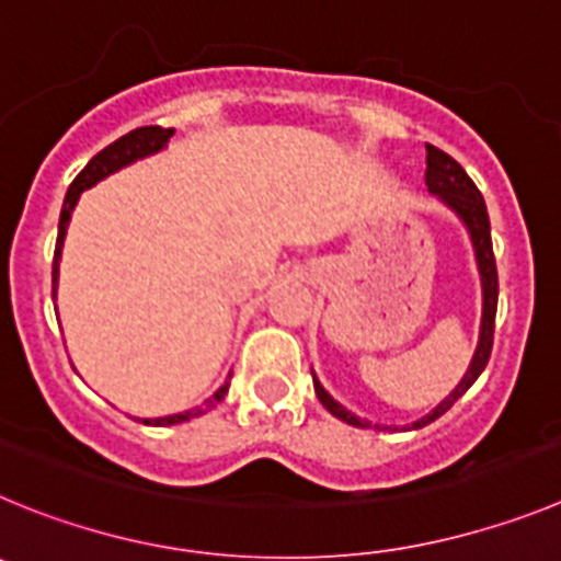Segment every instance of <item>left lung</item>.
Segmentation results:
<instances>
[{
	"label": "left lung",
	"mask_w": 561,
	"mask_h": 561,
	"mask_svg": "<svg viewBox=\"0 0 561 561\" xmlns=\"http://www.w3.org/2000/svg\"><path fill=\"white\" fill-rule=\"evenodd\" d=\"M425 184L427 193L436 195L447 209L456 215L458 220L463 224L469 234V243H472V254H476V265H478V276H481V330H478V343L476 352H472V360H469L467 371L458 380V386L453 388L442 402H438L433 411H427L425 416H419L416 422L405 425L408 431H416V427H425L431 422H436L442 413H447L453 408V402L461 400L467 388L481 377V371L486 368L489 352H492V335H494V312H497V265H494V251H492V229H489V215H486V204H483V195L478 193V186L472 184L463 168L458 164L456 159L444 153V150L433 148L427 145V170H425ZM312 386H316L318 400L332 416H337L346 425L355 427H371L368 419L355 416L350 408H343L341 402L321 386V380L312 371ZM380 427V425H375Z\"/></svg>",
	"instance_id": "left-lung-1"
}]
</instances>
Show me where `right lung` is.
Returning a JSON list of instances; mask_svg holds the SVG:
<instances>
[{
    "label": "right lung",
    "instance_id": "add662e5",
    "mask_svg": "<svg viewBox=\"0 0 561 561\" xmlns=\"http://www.w3.org/2000/svg\"><path fill=\"white\" fill-rule=\"evenodd\" d=\"M175 134V128H159V125H148V128H136L130 130V134L119 136L117 142H111L108 148L100 150L98 156H94L89 164H85L83 170H80L78 179L72 181V186H69L67 198H64V209H60V224H58V243H55V262H53V299L55 293H58V265H60V251H64V240H67V229H69V220H72V211L75 206H78L80 201V193H85V190H92L98 181L108 179L111 173H119L123 168H128V164H134V161L139 159H148V156H156L159 150L168 148L170 136ZM231 377V375H229ZM226 393H229V380L224 382V386L218 388V391L211 393L209 400H206V408H193V411H181V413H173V416H159V419H142L145 425H181V422H186V419L193 416H201V413H206L209 408L218 405L220 400H224Z\"/></svg>",
    "mask_w": 561,
    "mask_h": 561
}]
</instances>
